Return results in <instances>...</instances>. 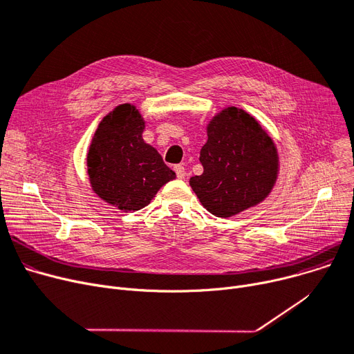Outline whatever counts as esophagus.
Returning a JSON list of instances; mask_svg holds the SVG:
<instances>
[{
    "mask_svg": "<svg viewBox=\"0 0 354 354\" xmlns=\"http://www.w3.org/2000/svg\"><path fill=\"white\" fill-rule=\"evenodd\" d=\"M175 172H176V176L179 178V179H183L185 178V175H187V172H185V167L182 166V165H176L175 167Z\"/></svg>",
    "mask_w": 354,
    "mask_h": 354,
    "instance_id": "34e87169",
    "label": "esophagus"
}]
</instances>
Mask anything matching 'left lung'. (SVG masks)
Instances as JSON below:
<instances>
[{"instance_id": "1", "label": "left lung", "mask_w": 354, "mask_h": 354, "mask_svg": "<svg viewBox=\"0 0 354 354\" xmlns=\"http://www.w3.org/2000/svg\"><path fill=\"white\" fill-rule=\"evenodd\" d=\"M207 133L199 156L203 174L189 179L203 208L230 218L263 202L280 166L267 130L245 110L230 106L211 119Z\"/></svg>"}]
</instances>
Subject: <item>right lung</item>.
<instances>
[{"mask_svg":"<svg viewBox=\"0 0 354 354\" xmlns=\"http://www.w3.org/2000/svg\"><path fill=\"white\" fill-rule=\"evenodd\" d=\"M145 120L136 106L124 103L99 123L87 153L91 189L120 211H139L176 175L156 149L145 143Z\"/></svg>","mask_w":354,"mask_h":354,"instance_id":"add662e5","label":"right lung"}]
</instances>
